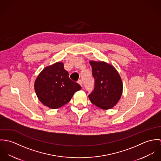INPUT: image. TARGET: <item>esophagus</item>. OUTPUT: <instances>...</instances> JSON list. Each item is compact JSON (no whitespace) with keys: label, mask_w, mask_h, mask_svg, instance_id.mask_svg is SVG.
Instances as JSON below:
<instances>
[{"label":"esophagus","mask_w":161,"mask_h":161,"mask_svg":"<svg viewBox=\"0 0 161 161\" xmlns=\"http://www.w3.org/2000/svg\"><path fill=\"white\" fill-rule=\"evenodd\" d=\"M77 83H78V84L81 86V87H82V84H82V80H80H80H79L77 81Z\"/></svg>","instance_id":"obj_1"}]
</instances>
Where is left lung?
<instances>
[{"instance_id": "8db88e82", "label": "left lung", "mask_w": 161, "mask_h": 161, "mask_svg": "<svg viewBox=\"0 0 161 161\" xmlns=\"http://www.w3.org/2000/svg\"><path fill=\"white\" fill-rule=\"evenodd\" d=\"M94 89L89 97L93 104L102 109H110L117 103L123 91L121 77L112 66L104 62L91 61Z\"/></svg>"}]
</instances>
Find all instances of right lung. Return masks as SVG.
<instances>
[{
  "label": "right lung",
  "instance_id": "add662e5",
  "mask_svg": "<svg viewBox=\"0 0 161 161\" xmlns=\"http://www.w3.org/2000/svg\"><path fill=\"white\" fill-rule=\"evenodd\" d=\"M81 86L71 80L63 63H56L47 67L37 77L35 89L40 102L52 109L68 103Z\"/></svg>",
  "mask_w": 161,
  "mask_h": 161
}]
</instances>
